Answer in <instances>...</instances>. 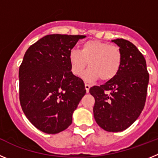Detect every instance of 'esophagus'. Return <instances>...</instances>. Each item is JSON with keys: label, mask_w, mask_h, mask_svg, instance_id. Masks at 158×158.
I'll return each mask as SVG.
<instances>
[{"label": "esophagus", "mask_w": 158, "mask_h": 158, "mask_svg": "<svg viewBox=\"0 0 158 158\" xmlns=\"http://www.w3.org/2000/svg\"><path fill=\"white\" fill-rule=\"evenodd\" d=\"M85 86L86 92H87V93H89V89H90V85H89V84L85 83Z\"/></svg>", "instance_id": "esophagus-1"}]
</instances>
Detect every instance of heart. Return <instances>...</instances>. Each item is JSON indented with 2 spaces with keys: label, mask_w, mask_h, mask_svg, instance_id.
Wrapping results in <instances>:
<instances>
[{
  "label": "heart",
  "mask_w": 158,
  "mask_h": 158,
  "mask_svg": "<svg viewBox=\"0 0 158 158\" xmlns=\"http://www.w3.org/2000/svg\"><path fill=\"white\" fill-rule=\"evenodd\" d=\"M69 61L71 71L76 76L83 73L88 64L89 68L84 75L86 81L99 78L101 81H107L120 69L122 52L115 45L99 40H89L82 43L80 51H70Z\"/></svg>",
  "instance_id": "obj_1"
}]
</instances>
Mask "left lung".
<instances>
[{
  "label": "left lung",
  "mask_w": 158,
  "mask_h": 158,
  "mask_svg": "<svg viewBox=\"0 0 158 158\" xmlns=\"http://www.w3.org/2000/svg\"><path fill=\"white\" fill-rule=\"evenodd\" d=\"M122 52L119 71L111 80L93 86L96 122L109 132L123 131L139 118L146 104L149 73L144 56L133 43L123 39L112 40Z\"/></svg>",
  "instance_id": "8db88e82"
}]
</instances>
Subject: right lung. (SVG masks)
Instances as JSON below:
<instances>
[{
    "label": "right lung",
    "instance_id": "1",
    "mask_svg": "<svg viewBox=\"0 0 158 158\" xmlns=\"http://www.w3.org/2000/svg\"><path fill=\"white\" fill-rule=\"evenodd\" d=\"M85 35H47L30 46L19 69L22 110L37 129L57 134L72 123V114L86 93L71 72L69 54Z\"/></svg>",
    "mask_w": 158,
    "mask_h": 158
}]
</instances>
